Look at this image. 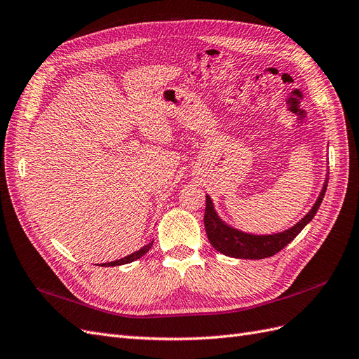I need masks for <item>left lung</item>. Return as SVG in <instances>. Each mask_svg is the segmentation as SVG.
Masks as SVG:
<instances>
[{"mask_svg":"<svg viewBox=\"0 0 359 359\" xmlns=\"http://www.w3.org/2000/svg\"><path fill=\"white\" fill-rule=\"evenodd\" d=\"M328 186V178L325 180L323 189L319 194L316 203L313 205L310 212L299 220L295 226H292L290 229L273 233V235H252V233H244L233 227L227 226L219 215H217L214 205L210 196H206V206H205V215H203V223H205V231L208 235V240L211 245L226 256L236 257V259H265L269 256H274L278 253L280 250H283L293 238H295L304 227H306L314 214L318 212L319 206L323 201L325 191H327Z\"/></svg>","mask_w":359,"mask_h":359,"instance_id":"1","label":"left lung"}]
</instances>
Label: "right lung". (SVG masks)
Returning <instances> with one entry per match:
<instances>
[{
  "label": "right lung",
  "mask_w": 359,
  "mask_h": 359,
  "mask_svg": "<svg viewBox=\"0 0 359 359\" xmlns=\"http://www.w3.org/2000/svg\"><path fill=\"white\" fill-rule=\"evenodd\" d=\"M151 245H153V243H149V244L144 245L142 248L137 250V252H135V253H132V255H128V256H126V257H123V259H118V260H114V262L103 264L102 266H118V265H124V264L133 262V260H137L139 257H142L145 253H148V252H149V248H151Z\"/></svg>",
  "instance_id": "add662e5"
}]
</instances>
